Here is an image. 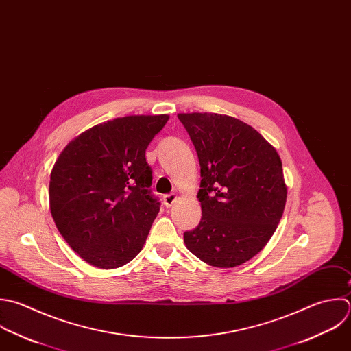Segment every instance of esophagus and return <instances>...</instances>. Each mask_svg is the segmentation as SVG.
<instances>
[{"instance_id": "esophagus-1", "label": "esophagus", "mask_w": 351, "mask_h": 351, "mask_svg": "<svg viewBox=\"0 0 351 351\" xmlns=\"http://www.w3.org/2000/svg\"><path fill=\"white\" fill-rule=\"evenodd\" d=\"M178 198L179 197L176 194H167V195H164V205L167 208H169V206H172L178 201Z\"/></svg>"}]
</instances>
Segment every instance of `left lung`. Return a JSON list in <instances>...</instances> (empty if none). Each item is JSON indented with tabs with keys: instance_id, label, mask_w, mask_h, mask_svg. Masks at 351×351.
Listing matches in <instances>:
<instances>
[{
	"instance_id": "8db88e82",
	"label": "left lung",
	"mask_w": 351,
	"mask_h": 351,
	"mask_svg": "<svg viewBox=\"0 0 351 351\" xmlns=\"http://www.w3.org/2000/svg\"><path fill=\"white\" fill-rule=\"evenodd\" d=\"M201 165L202 217L186 247L216 268L257 256L275 234L287 199L280 156L252 125L219 113H179Z\"/></svg>"
}]
</instances>
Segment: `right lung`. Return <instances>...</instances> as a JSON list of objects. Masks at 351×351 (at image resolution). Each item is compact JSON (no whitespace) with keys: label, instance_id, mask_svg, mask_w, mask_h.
<instances>
[{"label":"right lung","instance_id":"1","mask_svg":"<svg viewBox=\"0 0 351 351\" xmlns=\"http://www.w3.org/2000/svg\"><path fill=\"white\" fill-rule=\"evenodd\" d=\"M168 114H135L97 124L57 157L49 206L61 237L86 263L113 269L142 250L160 204L150 195L146 147Z\"/></svg>","mask_w":351,"mask_h":351}]
</instances>
